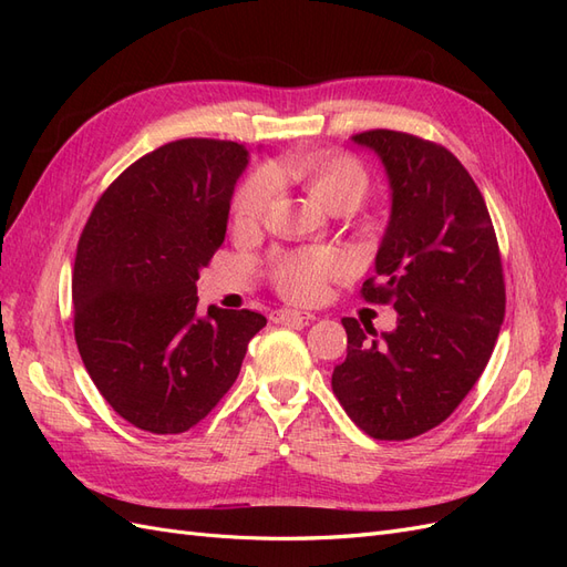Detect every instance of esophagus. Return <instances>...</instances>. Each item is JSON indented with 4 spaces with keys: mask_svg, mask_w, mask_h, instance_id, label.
<instances>
[{
    "mask_svg": "<svg viewBox=\"0 0 567 567\" xmlns=\"http://www.w3.org/2000/svg\"><path fill=\"white\" fill-rule=\"evenodd\" d=\"M274 321H315L317 317L312 312H300V310H290V307H284V310L271 312Z\"/></svg>",
    "mask_w": 567,
    "mask_h": 567,
    "instance_id": "34e87169",
    "label": "esophagus"
}]
</instances>
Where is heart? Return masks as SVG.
<instances>
[{"label": "heart", "mask_w": 567, "mask_h": 567, "mask_svg": "<svg viewBox=\"0 0 567 567\" xmlns=\"http://www.w3.org/2000/svg\"><path fill=\"white\" fill-rule=\"evenodd\" d=\"M290 173L298 177L312 198L326 210H352L369 192V175L364 165L340 153H307L290 165ZM277 188V179L269 169H257L234 196L236 227H250L262 217ZM346 271V260L336 250H305L277 257L271 265L277 288L290 300L312 302L326 284Z\"/></svg>", "instance_id": "1"}]
</instances>
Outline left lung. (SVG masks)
<instances>
[{
	"instance_id": "8db88e82",
	"label": "left lung",
	"mask_w": 567,
	"mask_h": 567,
	"mask_svg": "<svg viewBox=\"0 0 567 567\" xmlns=\"http://www.w3.org/2000/svg\"><path fill=\"white\" fill-rule=\"evenodd\" d=\"M390 184V219L362 296L390 302L398 326L375 333L346 317V362L333 392L375 440H409L440 425L466 398L499 336L506 307L499 244L473 177L452 153L414 134L371 130Z\"/></svg>"
}]
</instances>
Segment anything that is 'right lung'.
Masks as SVG:
<instances>
[{
	"instance_id": "1",
	"label": "right lung",
	"mask_w": 567,
	"mask_h": 567,
	"mask_svg": "<svg viewBox=\"0 0 567 567\" xmlns=\"http://www.w3.org/2000/svg\"><path fill=\"white\" fill-rule=\"evenodd\" d=\"M248 161L236 142H169L132 163L82 229L78 350L104 400L142 431L177 435L208 416L267 323L250 310H196V281L225 244Z\"/></svg>"
}]
</instances>
